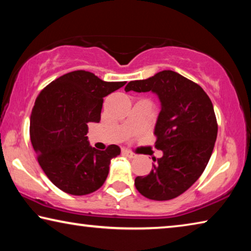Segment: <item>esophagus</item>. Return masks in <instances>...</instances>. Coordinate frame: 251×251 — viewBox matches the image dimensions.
I'll return each instance as SVG.
<instances>
[{"label":"esophagus","instance_id":"1","mask_svg":"<svg viewBox=\"0 0 251 251\" xmlns=\"http://www.w3.org/2000/svg\"><path fill=\"white\" fill-rule=\"evenodd\" d=\"M123 154H124V155H125V156H127V157H128V158H135V157L137 156V155L135 154V152L130 151H127V150H124V151H123Z\"/></svg>","mask_w":251,"mask_h":251}]
</instances>
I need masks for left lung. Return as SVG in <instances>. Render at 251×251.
I'll use <instances>...</instances> for the list:
<instances>
[{
  "mask_svg": "<svg viewBox=\"0 0 251 251\" xmlns=\"http://www.w3.org/2000/svg\"><path fill=\"white\" fill-rule=\"evenodd\" d=\"M126 92H152L161 109L155 131L157 150L151 172L135 178L136 189L152 201H169L185 193L205 171L217 138L214 106L205 91L174 71L131 80Z\"/></svg>",
  "mask_w": 251,
  "mask_h": 251,
  "instance_id": "obj_1",
  "label": "left lung"
}]
</instances>
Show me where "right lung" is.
I'll return each instance as SVG.
<instances>
[{
  "label": "right lung",
  "mask_w": 251,
  "mask_h": 251,
  "mask_svg": "<svg viewBox=\"0 0 251 251\" xmlns=\"http://www.w3.org/2000/svg\"><path fill=\"white\" fill-rule=\"evenodd\" d=\"M125 84L74 71L53 80L37 96L31 114V142L45 175L63 192L83 196L103 186L110 160L121 148L92 147L87 124L100 121L104 97Z\"/></svg>",
  "instance_id": "obj_1"
}]
</instances>
